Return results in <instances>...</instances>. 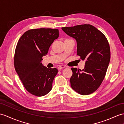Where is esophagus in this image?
Segmentation results:
<instances>
[{"label": "esophagus", "instance_id": "1", "mask_svg": "<svg viewBox=\"0 0 124 124\" xmlns=\"http://www.w3.org/2000/svg\"><path fill=\"white\" fill-rule=\"evenodd\" d=\"M65 68V66H64L60 65V66H58V70H60V69H63V68Z\"/></svg>", "mask_w": 124, "mask_h": 124}]
</instances>
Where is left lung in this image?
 Listing matches in <instances>:
<instances>
[{
  "label": "left lung",
  "instance_id": "obj_1",
  "mask_svg": "<svg viewBox=\"0 0 124 124\" xmlns=\"http://www.w3.org/2000/svg\"><path fill=\"white\" fill-rule=\"evenodd\" d=\"M66 34L76 39L78 56L85 60L81 72L71 68V88L79 94L89 95L101 86L110 59L109 44L103 33L89 24L62 27Z\"/></svg>",
  "mask_w": 124,
  "mask_h": 124
}]
</instances>
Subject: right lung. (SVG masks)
Instances as JSON below:
<instances>
[{"label":"right lung","instance_id":"add662e5","mask_svg":"<svg viewBox=\"0 0 124 124\" xmlns=\"http://www.w3.org/2000/svg\"><path fill=\"white\" fill-rule=\"evenodd\" d=\"M59 35L57 29H32L26 31L18 41L14 56L15 68L24 87L33 95L44 96L52 88L58 70L47 68L41 62Z\"/></svg>","mask_w":124,"mask_h":124}]
</instances>
